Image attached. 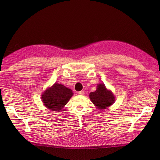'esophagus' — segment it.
Returning a JSON list of instances; mask_svg holds the SVG:
<instances>
[{"mask_svg": "<svg viewBox=\"0 0 160 160\" xmlns=\"http://www.w3.org/2000/svg\"><path fill=\"white\" fill-rule=\"evenodd\" d=\"M78 94L80 95H82L84 94V91H80L78 92Z\"/></svg>", "mask_w": 160, "mask_h": 160, "instance_id": "esophagus-1", "label": "esophagus"}]
</instances>
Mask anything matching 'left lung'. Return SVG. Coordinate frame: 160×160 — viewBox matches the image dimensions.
<instances>
[{"label": "left lung", "mask_w": 160, "mask_h": 160, "mask_svg": "<svg viewBox=\"0 0 160 160\" xmlns=\"http://www.w3.org/2000/svg\"><path fill=\"white\" fill-rule=\"evenodd\" d=\"M89 96L91 102L100 110L110 107L115 101V96L111 91L106 89L104 83H98L97 90L90 93Z\"/></svg>", "instance_id": "left-lung-1"}]
</instances>
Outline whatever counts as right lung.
Segmentation results:
<instances>
[{"label":"right lung","mask_w":160,"mask_h":160,"mask_svg":"<svg viewBox=\"0 0 160 160\" xmlns=\"http://www.w3.org/2000/svg\"><path fill=\"white\" fill-rule=\"evenodd\" d=\"M72 95L71 89L62 83H55L52 87L44 91L41 95V99L43 104L49 110L59 112L69 102Z\"/></svg>","instance_id":"right-lung-1"}]
</instances>
